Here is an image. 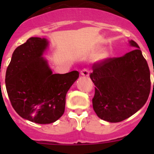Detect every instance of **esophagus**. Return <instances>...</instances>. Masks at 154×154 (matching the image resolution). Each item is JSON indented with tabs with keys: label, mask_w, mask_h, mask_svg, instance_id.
<instances>
[{
	"label": "esophagus",
	"mask_w": 154,
	"mask_h": 154,
	"mask_svg": "<svg viewBox=\"0 0 154 154\" xmlns=\"http://www.w3.org/2000/svg\"><path fill=\"white\" fill-rule=\"evenodd\" d=\"M81 75L84 76H89V71L88 69H83L81 71Z\"/></svg>",
	"instance_id": "34e87169"
}]
</instances>
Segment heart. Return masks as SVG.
<instances>
[{
  "label": "heart",
  "instance_id": "1",
  "mask_svg": "<svg viewBox=\"0 0 154 154\" xmlns=\"http://www.w3.org/2000/svg\"><path fill=\"white\" fill-rule=\"evenodd\" d=\"M107 55H108V53L106 52V51H103V52H101V54L99 55V58H106Z\"/></svg>",
  "mask_w": 154,
  "mask_h": 154
}]
</instances>
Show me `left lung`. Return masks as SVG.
<instances>
[{"instance_id":"left-lung-1","label":"left lung","mask_w":154,"mask_h":154,"mask_svg":"<svg viewBox=\"0 0 154 154\" xmlns=\"http://www.w3.org/2000/svg\"><path fill=\"white\" fill-rule=\"evenodd\" d=\"M123 57L106 58L92 65L95 85L93 109L100 119L118 123L130 117L146 103L150 92V72L137 42ZM154 87V84H153Z\"/></svg>"}]
</instances>
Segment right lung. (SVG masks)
<instances>
[{
    "instance_id": "add662e5",
    "label": "right lung",
    "mask_w": 154,
    "mask_h": 154,
    "mask_svg": "<svg viewBox=\"0 0 154 154\" xmlns=\"http://www.w3.org/2000/svg\"><path fill=\"white\" fill-rule=\"evenodd\" d=\"M46 39L30 38L16 48L5 76L7 92L12 107L28 120L48 124L65 112V96L79 73L52 74L42 55Z\"/></svg>"
}]
</instances>
